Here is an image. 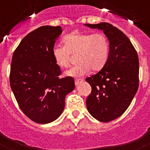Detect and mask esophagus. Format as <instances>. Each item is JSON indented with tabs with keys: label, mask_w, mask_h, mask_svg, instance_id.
I'll return each mask as SVG.
<instances>
[{
	"label": "esophagus",
	"mask_w": 150,
	"mask_h": 150,
	"mask_svg": "<svg viewBox=\"0 0 150 150\" xmlns=\"http://www.w3.org/2000/svg\"><path fill=\"white\" fill-rule=\"evenodd\" d=\"M83 81V79H75V85H76V86H78L79 83H82Z\"/></svg>",
	"instance_id": "1"
}]
</instances>
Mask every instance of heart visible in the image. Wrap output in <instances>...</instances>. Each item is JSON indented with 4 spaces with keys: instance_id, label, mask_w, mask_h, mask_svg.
Instances as JSON below:
<instances>
[{
    "instance_id": "1",
    "label": "heart",
    "mask_w": 150,
    "mask_h": 150,
    "mask_svg": "<svg viewBox=\"0 0 150 150\" xmlns=\"http://www.w3.org/2000/svg\"><path fill=\"white\" fill-rule=\"evenodd\" d=\"M64 46L55 45L52 50L57 65L67 67L71 64V55H76V65L67 70L65 75L82 76L91 71H99L107 62L110 53L108 39L102 33L83 34L74 32L63 40Z\"/></svg>"
}]
</instances>
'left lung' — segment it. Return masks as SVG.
<instances>
[{
	"label": "left lung",
	"mask_w": 150,
	"mask_h": 150,
	"mask_svg": "<svg viewBox=\"0 0 150 150\" xmlns=\"http://www.w3.org/2000/svg\"><path fill=\"white\" fill-rule=\"evenodd\" d=\"M102 30L110 43V53L103 68L86 79L91 86L87 110L98 121L120 117L132 103L139 86V59L127 36L111 24H85Z\"/></svg>",
	"instance_id": "obj_1"
}]
</instances>
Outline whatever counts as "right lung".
<instances>
[{
  "mask_svg": "<svg viewBox=\"0 0 150 150\" xmlns=\"http://www.w3.org/2000/svg\"><path fill=\"white\" fill-rule=\"evenodd\" d=\"M61 26H42L22 39L13 52L10 87L22 112L40 124L53 122L64 109L65 96L75 88L72 77L59 78L52 50Z\"/></svg>",
  "mask_w": 150,
  "mask_h": 150,
  "instance_id": "right-lung-1",
  "label": "right lung"
}]
</instances>
